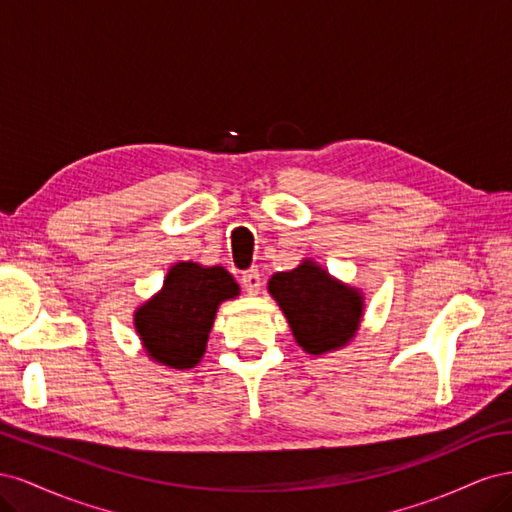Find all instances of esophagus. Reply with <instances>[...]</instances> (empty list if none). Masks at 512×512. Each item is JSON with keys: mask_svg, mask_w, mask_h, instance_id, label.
Segmentation results:
<instances>
[{"mask_svg": "<svg viewBox=\"0 0 512 512\" xmlns=\"http://www.w3.org/2000/svg\"><path fill=\"white\" fill-rule=\"evenodd\" d=\"M241 284H243L247 294H258L260 286H262V277H260V273L256 269H250V271H245L241 275Z\"/></svg>", "mask_w": 512, "mask_h": 512, "instance_id": "34e87169", "label": "esophagus"}]
</instances>
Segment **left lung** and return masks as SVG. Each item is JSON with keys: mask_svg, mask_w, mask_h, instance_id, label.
<instances>
[{"mask_svg": "<svg viewBox=\"0 0 512 512\" xmlns=\"http://www.w3.org/2000/svg\"><path fill=\"white\" fill-rule=\"evenodd\" d=\"M267 290L286 316L294 342L307 354L342 350L361 329L363 290L337 280L314 258L271 275Z\"/></svg>", "mask_w": 512, "mask_h": 512, "instance_id": "left-lung-1", "label": "left lung"}]
</instances>
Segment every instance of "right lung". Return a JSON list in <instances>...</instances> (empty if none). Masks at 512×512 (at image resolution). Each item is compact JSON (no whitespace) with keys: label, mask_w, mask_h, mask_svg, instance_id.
Returning <instances> with one entry per match:
<instances>
[{"label":"right lung","mask_w":512,"mask_h":512,"mask_svg":"<svg viewBox=\"0 0 512 512\" xmlns=\"http://www.w3.org/2000/svg\"><path fill=\"white\" fill-rule=\"evenodd\" d=\"M239 292L235 277L220 265L175 262L162 288L134 309V329L149 359L168 369L196 367L220 305Z\"/></svg>","instance_id":"obj_1"}]
</instances>
